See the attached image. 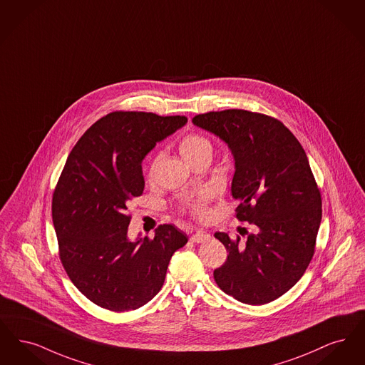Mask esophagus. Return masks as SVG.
I'll return each mask as SVG.
<instances>
[{
    "label": "esophagus",
    "mask_w": 365,
    "mask_h": 365,
    "mask_svg": "<svg viewBox=\"0 0 365 365\" xmlns=\"http://www.w3.org/2000/svg\"><path fill=\"white\" fill-rule=\"evenodd\" d=\"M210 238V235L206 233V232H203V230H197L195 235H192L190 236V241L192 242H203V241H207Z\"/></svg>",
    "instance_id": "obj_1"
}]
</instances>
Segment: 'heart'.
<instances>
[{
    "instance_id": "b5f03b06",
    "label": "heart",
    "mask_w": 365,
    "mask_h": 365,
    "mask_svg": "<svg viewBox=\"0 0 365 365\" xmlns=\"http://www.w3.org/2000/svg\"><path fill=\"white\" fill-rule=\"evenodd\" d=\"M178 151H180L182 158L185 159L190 165H193L199 159L205 158V157H211V154H212V144L207 138L202 136V135L190 133V135H187V136H184L181 139V142L178 144ZM159 159H160V155H155L154 158L151 159V163H150V168H148V178H151V180L154 178V175H155ZM208 199H210V193L208 192L202 193L190 205L192 211L196 215H199V217H205L207 214L206 205Z\"/></svg>"
}]
</instances>
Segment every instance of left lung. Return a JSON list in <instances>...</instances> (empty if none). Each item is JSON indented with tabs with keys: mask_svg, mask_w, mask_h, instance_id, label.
<instances>
[{
	"mask_svg": "<svg viewBox=\"0 0 365 365\" xmlns=\"http://www.w3.org/2000/svg\"><path fill=\"white\" fill-rule=\"evenodd\" d=\"M192 123L227 144L235 158L236 217L254 225L245 242L214 235L227 251L214 279L244 304L274 302L297 284L315 252L322 197L307 154L281 121L266 114L210 111Z\"/></svg>",
	"mask_w": 365,
	"mask_h": 365,
	"instance_id": "8db88e82",
	"label": "left lung"
}]
</instances>
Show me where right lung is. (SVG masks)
<instances>
[{
    "instance_id": "obj_1",
    "label": "right lung",
    "mask_w": 365,
    "mask_h": 365,
    "mask_svg": "<svg viewBox=\"0 0 365 365\" xmlns=\"http://www.w3.org/2000/svg\"><path fill=\"white\" fill-rule=\"evenodd\" d=\"M187 121L113 111L86 130L65 162L51 202L60 259L73 285L105 309H138L154 299L172 256L188 242L175 225H160L154 238H128L129 202L144 190L143 159Z\"/></svg>"
}]
</instances>
